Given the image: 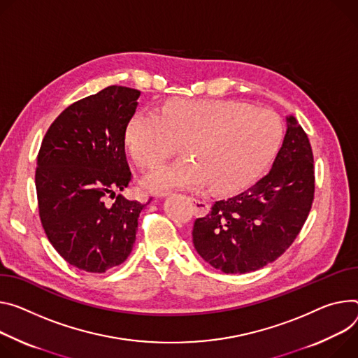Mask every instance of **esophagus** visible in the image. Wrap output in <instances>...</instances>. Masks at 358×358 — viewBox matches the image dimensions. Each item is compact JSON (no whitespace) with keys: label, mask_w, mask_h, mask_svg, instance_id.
Wrapping results in <instances>:
<instances>
[{"label":"esophagus","mask_w":358,"mask_h":358,"mask_svg":"<svg viewBox=\"0 0 358 358\" xmlns=\"http://www.w3.org/2000/svg\"><path fill=\"white\" fill-rule=\"evenodd\" d=\"M191 204L194 206V213H196V215H206L210 210V206L206 200L203 199H196V197H191Z\"/></svg>","instance_id":"esophagus-1"}]
</instances>
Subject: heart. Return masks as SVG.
I'll return each instance as SVG.
<instances>
[{"instance_id":"b5f03b06","label":"heart","mask_w":358,"mask_h":358,"mask_svg":"<svg viewBox=\"0 0 358 358\" xmlns=\"http://www.w3.org/2000/svg\"><path fill=\"white\" fill-rule=\"evenodd\" d=\"M281 138L278 118L240 103L181 100L161 114L140 110L125 128V147L143 169H155L182 144L187 158L151 173L150 192L199 188H240L274 154Z\"/></svg>"}]
</instances>
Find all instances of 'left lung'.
I'll return each mask as SVG.
<instances>
[{
    "label": "left lung",
    "instance_id": "1",
    "mask_svg": "<svg viewBox=\"0 0 358 358\" xmlns=\"http://www.w3.org/2000/svg\"><path fill=\"white\" fill-rule=\"evenodd\" d=\"M270 171L254 185L215 201L197 218L192 243L206 262L225 273L263 268L296 240L314 200V159L307 134L289 115Z\"/></svg>",
    "mask_w": 358,
    "mask_h": 358
}]
</instances>
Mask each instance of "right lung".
Here are the masks:
<instances>
[{"mask_svg": "<svg viewBox=\"0 0 358 358\" xmlns=\"http://www.w3.org/2000/svg\"><path fill=\"white\" fill-rule=\"evenodd\" d=\"M140 94L110 85L71 104L50 125L37 157L44 231L67 263L87 273H106L125 262L148 204L117 194L131 181L125 128Z\"/></svg>", "mask_w": 358, "mask_h": 358, "instance_id": "right-lung-1", "label": "right lung"}]
</instances>
